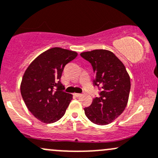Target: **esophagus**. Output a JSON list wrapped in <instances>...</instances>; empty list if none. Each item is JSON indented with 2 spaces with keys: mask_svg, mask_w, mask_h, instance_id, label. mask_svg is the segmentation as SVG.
Listing matches in <instances>:
<instances>
[{
  "mask_svg": "<svg viewBox=\"0 0 158 158\" xmlns=\"http://www.w3.org/2000/svg\"><path fill=\"white\" fill-rule=\"evenodd\" d=\"M74 95H75L76 97H77V98H78V97H80L82 94H79V93H74Z\"/></svg>",
  "mask_w": 158,
  "mask_h": 158,
  "instance_id": "34e87169",
  "label": "esophagus"
}]
</instances>
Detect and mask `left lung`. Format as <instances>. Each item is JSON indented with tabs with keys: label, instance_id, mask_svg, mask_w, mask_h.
<instances>
[{
	"label": "left lung",
	"instance_id": "left-lung-1",
	"mask_svg": "<svg viewBox=\"0 0 158 158\" xmlns=\"http://www.w3.org/2000/svg\"><path fill=\"white\" fill-rule=\"evenodd\" d=\"M80 55L91 63L95 75L94 85L101 90L100 96L84 109L85 114L94 124H110L127 104L131 90L129 74L122 62L109 50H92Z\"/></svg>",
	"mask_w": 158,
	"mask_h": 158
}]
</instances>
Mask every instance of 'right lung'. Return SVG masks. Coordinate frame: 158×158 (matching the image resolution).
I'll use <instances>...</instances> for the list:
<instances>
[{
    "label": "right lung",
    "mask_w": 158,
    "mask_h": 158,
    "mask_svg": "<svg viewBox=\"0 0 158 158\" xmlns=\"http://www.w3.org/2000/svg\"><path fill=\"white\" fill-rule=\"evenodd\" d=\"M77 55L64 48H49L37 57L25 70L21 94L27 108L38 120L50 124L65 114L73 95L63 91L60 77L65 65Z\"/></svg>",
    "instance_id": "right-lung-1"
}]
</instances>
